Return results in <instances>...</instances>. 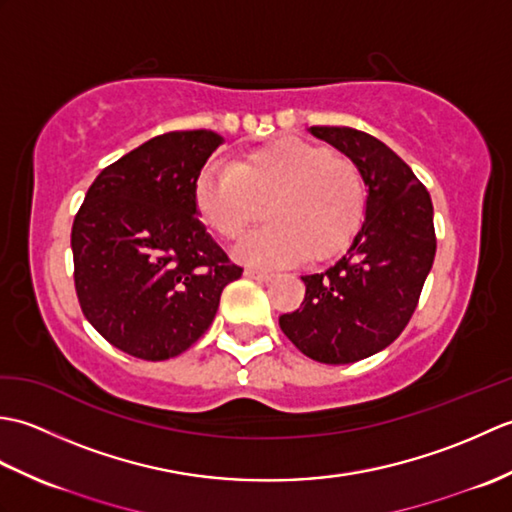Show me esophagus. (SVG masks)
Segmentation results:
<instances>
[{"instance_id": "34e87169", "label": "esophagus", "mask_w": 512, "mask_h": 512, "mask_svg": "<svg viewBox=\"0 0 512 512\" xmlns=\"http://www.w3.org/2000/svg\"><path fill=\"white\" fill-rule=\"evenodd\" d=\"M244 275L248 279H255V281H270V279H273V273H268V270H257V268H246Z\"/></svg>"}]
</instances>
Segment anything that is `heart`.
<instances>
[{
    "label": "heart",
    "instance_id": "heart-1",
    "mask_svg": "<svg viewBox=\"0 0 512 512\" xmlns=\"http://www.w3.org/2000/svg\"><path fill=\"white\" fill-rule=\"evenodd\" d=\"M193 202L226 239L270 215L273 222L235 246L239 262L266 268L339 255L365 222V184L354 162L295 138L248 149L231 165L202 167Z\"/></svg>",
    "mask_w": 512,
    "mask_h": 512
}]
</instances>
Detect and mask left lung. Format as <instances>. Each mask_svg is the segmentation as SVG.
<instances>
[{"instance_id":"1","label":"left lung","mask_w":512,"mask_h":512,"mask_svg":"<svg viewBox=\"0 0 512 512\" xmlns=\"http://www.w3.org/2000/svg\"><path fill=\"white\" fill-rule=\"evenodd\" d=\"M361 171L365 222L339 262L301 277V308L281 314L288 339L312 361L343 365L372 356L405 330L436 257L433 204L424 184L378 138L352 127H310Z\"/></svg>"}]
</instances>
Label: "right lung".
Wrapping results in <instances>:
<instances>
[{
    "label": "right lung",
    "mask_w": 512,
    "mask_h": 512,
    "mask_svg": "<svg viewBox=\"0 0 512 512\" xmlns=\"http://www.w3.org/2000/svg\"><path fill=\"white\" fill-rule=\"evenodd\" d=\"M222 138L193 129L147 140L105 167L72 224L74 288L94 330L143 361L182 354L242 277L200 224L193 184Z\"/></svg>",
    "instance_id": "1"
}]
</instances>
